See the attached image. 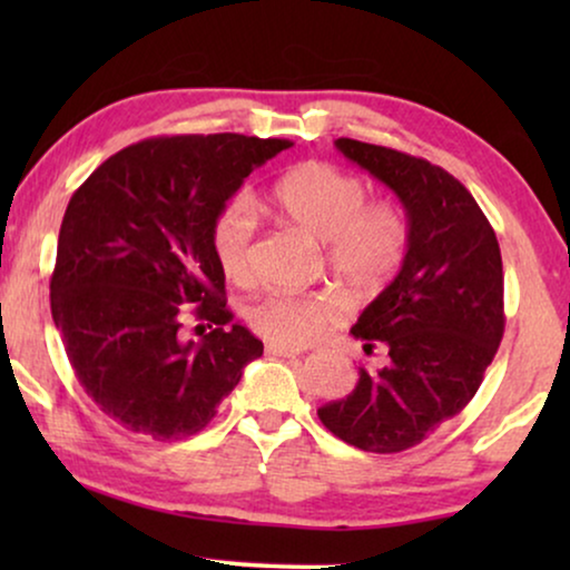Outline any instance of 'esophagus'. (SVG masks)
Segmentation results:
<instances>
[{
  "label": "esophagus",
  "mask_w": 570,
  "mask_h": 570,
  "mask_svg": "<svg viewBox=\"0 0 570 570\" xmlns=\"http://www.w3.org/2000/svg\"><path fill=\"white\" fill-rule=\"evenodd\" d=\"M267 353H269V355H279V357H298V355H301L298 350L279 345V342H267Z\"/></svg>",
  "instance_id": "34e87169"
}]
</instances>
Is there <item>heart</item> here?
Returning a JSON list of instances; mask_svg holds the SVG:
<instances>
[{"label": "heart", "instance_id": "b5f03b06", "mask_svg": "<svg viewBox=\"0 0 570 570\" xmlns=\"http://www.w3.org/2000/svg\"><path fill=\"white\" fill-rule=\"evenodd\" d=\"M361 176L324 160L293 166L272 186V205L287 223L326 240V267L350 291L373 295L392 283L410 248V217L394 199H368ZM254 213L246 199H230L215 215L209 244L230 283L254 275ZM342 318L332 293H275L248 308V324L279 345L303 347L324 337Z\"/></svg>", "mask_w": 570, "mask_h": 570}]
</instances>
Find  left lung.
Segmentation results:
<instances>
[{"instance_id":"left-lung-1","label":"left lung","mask_w":570,"mask_h":570,"mask_svg":"<svg viewBox=\"0 0 570 570\" xmlns=\"http://www.w3.org/2000/svg\"><path fill=\"white\" fill-rule=\"evenodd\" d=\"M337 150L376 176L407 209L410 248L394 283L353 332L365 355L353 394L318 410L326 431L373 454L417 446L462 412L503 340V262L493 225L449 170L392 147L340 137Z\"/></svg>"}]
</instances>
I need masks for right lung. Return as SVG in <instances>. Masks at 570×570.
<instances>
[{"instance_id": "right-lung-1", "label": "right lung", "mask_w": 570, "mask_h": 570, "mask_svg": "<svg viewBox=\"0 0 570 570\" xmlns=\"http://www.w3.org/2000/svg\"><path fill=\"white\" fill-rule=\"evenodd\" d=\"M287 147L246 135L150 137L100 163L69 199L51 316L85 394L127 431L155 441L205 431L264 353L233 324L209 230L244 178ZM186 305L199 343L180 337Z\"/></svg>"}]
</instances>
